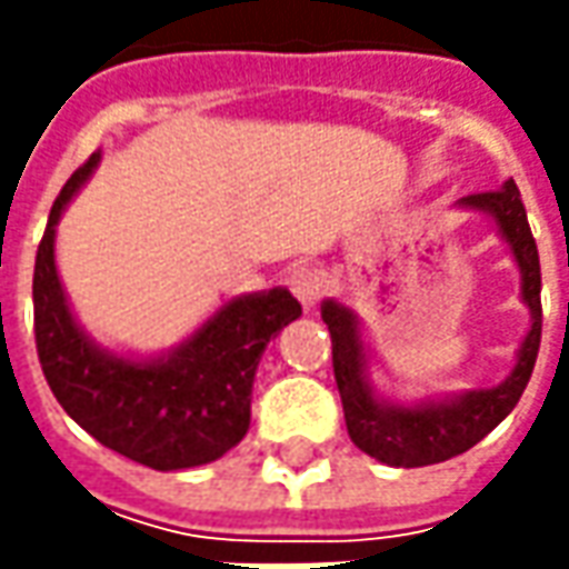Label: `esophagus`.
Segmentation results:
<instances>
[{"mask_svg":"<svg viewBox=\"0 0 569 569\" xmlns=\"http://www.w3.org/2000/svg\"><path fill=\"white\" fill-rule=\"evenodd\" d=\"M291 291H295V297L310 310V307H317L319 297L326 295V278H322V272L319 269H310V266H300V269H295L291 272Z\"/></svg>","mask_w":569,"mask_h":569,"instance_id":"esophagus-1","label":"esophagus"}]
</instances>
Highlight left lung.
Listing matches in <instances>:
<instances>
[{
    "mask_svg": "<svg viewBox=\"0 0 569 569\" xmlns=\"http://www.w3.org/2000/svg\"><path fill=\"white\" fill-rule=\"evenodd\" d=\"M459 206L488 214L519 266L522 303L529 307L532 326L516 351V363L507 380L491 389H471L462 396L425 399L415 405L382 399L370 382V348L361 339L358 313L339 300H322V322L332 336V367L348 437L367 456L396 469L447 462L485 440L513 411L522 389L529 386L541 345V266L519 189L513 180H507L493 192H475L459 199Z\"/></svg>",
    "mask_w": 569,
    "mask_h": 569,
    "instance_id": "left-lung-1",
    "label": "left lung"
}]
</instances>
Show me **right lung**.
Instances as JSON below:
<instances>
[{"label":"right lung","mask_w":569,"mask_h":569,"mask_svg":"<svg viewBox=\"0 0 569 569\" xmlns=\"http://www.w3.org/2000/svg\"><path fill=\"white\" fill-rule=\"evenodd\" d=\"M98 164L94 151L69 177L37 247L33 336L43 377L66 415L113 452L158 471L206 466L247 437L259 358L300 317V303L288 288L233 297L158 358L100 348L72 317L56 272V224Z\"/></svg>","instance_id":"obj_1"}]
</instances>
